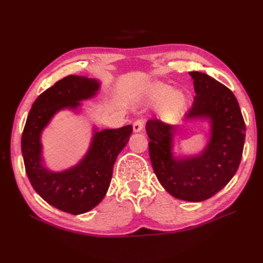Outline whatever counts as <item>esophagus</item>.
<instances>
[{
    "mask_svg": "<svg viewBox=\"0 0 263 263\" xmlns=\"http://www.w3.org/2000/svg\"><path fill=\"white\" fill-rule=\"evenodd\" d=\"M144 126H145V119L144 118H137L133 124L134 132H136V133L140 132L142 128H144Z\"/></svg>",
    "mask_w": 263,
    "mask_h": 263,
    "instance_id": "esophagus-1",
    "label": "esophagus"
}]
</instances>
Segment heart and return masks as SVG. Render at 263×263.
<instances>
[{
    "label": "heart",
    "instance_id": "1",
    "mask_svg": "<svg viewBox=\"0 0 263 263\" xmlns=\"http://www.w3.org/2000/svg\"><path fill=\"white\" fill-rule=\"evenodd\" d=\"M170 87L165 84H157L150 92V99L160 101L165 95L161 105V114L166 119H173L179 116L186 106V95L180 90H174L168 94Z\"/></svg>",
    "mask_w": 263,
    "mask_h": 263
}]
</instances>
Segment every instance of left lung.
I'll use <instances>...</instances> for the list:
<instances>
[{
  "mask_svg": "<svg viewBox=\"0 0 263 263\" xmlns=\"http://www.w3.org/2000/svg\"><path fill=\"white\" fill-rule=\"evenodd\" d=\"M195 98L186 119L210 118L212 135L204 153L192 159L174 158L171 153L176 126L149 119L146 130L149 155L162 186L177 198L189 202L208 200L232 180L240 164L246 125L238 101L227 86L206 73L192 71Z\"/></svg>",
  "mask_w": 263,
  "mask_h": 263,
  "instance_id": "8db88e82",
  "label": "left lung"
}]
</instances>
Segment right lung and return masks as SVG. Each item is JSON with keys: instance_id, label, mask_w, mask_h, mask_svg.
Instances as JSON below:
<instances>
[{"instance_id": "right-lung-1", "label": "right lung", "mask_w": 263, "mask_h": 263, "mask_svg": "<svg viewBox=\"0 0 263 263\" xmlns=\"http://www.w3.org/2000/svg\"><path fill=\"white\" fill-rule=\"evenodd\" d=\"M99 89L94 79L68 76L43 92L31 106L22 135V154L31 186L53 208L73 215L94 209L104 198L113 166L124 149L133 126L95 132L83 160L63 172H50L43 165L41 134L59 109L77 108Z\"/></svg>"}]
</instances>
